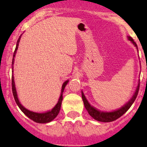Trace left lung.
I'll return each mask as SVG.
<instances>
[{"mask_svg": "<svg viewBox=\"0 0 147 147\" xmlns=\"http://www.w3.org/2000/svg\"><path fill=\"white\" fill-rule=\"evenodd\" d=\"M128 39L129 40L131 43L134 45V46L136 47V49L138 51V45L136 43V42L133 41V39L131 38V36H128ZM140 88V82H138V86L136 88V91H135L134 94L132 96L131 99L126 103L124 106H122L119 109H117V110L113 111H110V112H108V111H102L100 110H98L97 109L94 107V106H91L90 103L88 102V101L87 100L86 97L84 95L83 91H82V99H83V102L84 104V106H85L86 109L89 115L92 117L93 119H95V120L99 121V122H110L115 121V119H118L119 117H120L121 116L123 115L125 113L130 109L131 105L133 104V103L134 102V101L136 100V97L138 94V90H139Z\"/></svg>", "mask_w": 147, "mask_h": 147, "instance_id": "left-lung-1", "label": "left lung"}]
</instances>
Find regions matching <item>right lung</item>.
Returning <instances> with one entry per match:
<instances>
[{
  "label": "right lung",
  "instance_id": "obj_1",
  "mask_svg": "<svg viewBox=\"0 0 147 147\" xmlns=\"http://www.w3.org/2000/svg\"><path fill=\"white\" fill-rule=\"evenodd\" d=\"M22 34L19 36L18 38L17 43H16V48H15L14 55H13V59H12V64H11V68H12V72H14V57L16 56V51L18 50V44H19L20 39H21V37ZM69 80L65 81V82L63 84L61 87V95L59 97V99L58 102L57 103V104L54 106V108H52V110L47 111V112L45 113H36L33 112V111H31L28 109H25V108L21 104V102H19V99H18L17 92H16V86H15V82H14V75H12V77H11V86H12V92L13 95H14V99L16 101V104H17L19 109H21L22 112L24 113L25 115L28 117H29L30 119H31L32 120H33L34 122H37V123H41V124H43V123H48L52 122L55 117L58 115L59 113L60 109H61V102L62 100H63V92L64 91V88H65V86L67 85V84L68 83Z\"/></svg>",
  "mask_w": 147,
  "mask_h": 147
}]
</instances>
